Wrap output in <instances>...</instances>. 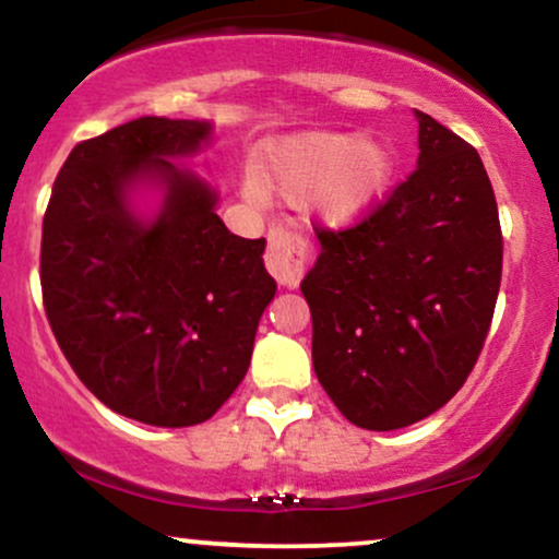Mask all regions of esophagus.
Returning <instances> with one entry per match:
<instances>
[{"label":"esophagus","instance_id":"esophagus-1","mask_svg":"<svg viewBox=\"0 0 559 559\" xmlns=\"http://www.w3.org/2000/svg\"><path fill=\"white\" fill-rule=\"evenodd\" d=\"M310 239L299 230L281 226L275 223L267 230V252L265 267L278 281L281 286H297L301 275L307 271V260H310Z\"/></svg>","mask_w":559,"mask_h":559}]
</instances>
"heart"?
<instances>
[{"instance_id": "heart-1", "label": "heart", "mask_w": 559, "mask_h": 559, "mask_svg": "<svg viewBox=\"0 0 559 559\" xmlns=\"http://www.w3.org/2000/svg\"><path fill=\"white\" fill-rule=\"evenodd\" d=\"M391 173L394 155L383 141L342 131H307L273 141L254 165L260 189L294 202L307 199L333 226L368 213L386 191Z\"/></svg>"}]
</instances>
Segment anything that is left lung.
Here are the masks:
<instances>
[{
    "label": "left lung",
    "instance_id": "obj_1",
    "mask_svg": "<svg viewBox=\"0 0 559 559\" xmlns=\"http://www.w3.org/2000/svg\"><path fill=\"white\" fill-rule=\"evenodd\" d=\"M418 168L352 226H320L301 281L320 386L368 431L413 426L463 389L502 281L478 152L431 115L418 112Z\"/></svg>",
    "mask_w": 559,
    "mask_h": 559
}]
</instances>
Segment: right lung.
I'll return each mask as SVG.
<instances>
[{"label":"right lung","instance_id":"right-lung-1","mask_svg":"<svg viewBox=\"0 0 559 559\" xmlns=\"http://www.w3.org/2000/svg\"><path fill=\"white\" fill-rule=\"evenodd\" d=\"M210 123L139 118L79 141L41 226V297L62 355L102 404L139 423L210 420L252 360L275 281L265 239L215 215V191L168 157L197 152ZM152 175L164 213L144 227L124 189Z\"/></svg>","mask_w":559,"mask_h":559}]
</instances>
